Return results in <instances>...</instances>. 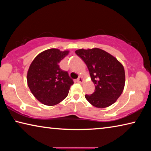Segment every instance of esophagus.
Here are the masks:
<instances>
[{
  "label": "esophagus",
  "instance_id": "esophagus-1",
  "mask_svg": "<svg viewBox=\"0 0 151 151\" xmlns=\"http://www.w3.org/2000/svg\"><path fill=\"white\" fill-rule=\"evenodd\" d=\"M77 82H78V83H83L84 82V78L83 76H79V77L77 78Z\"/></svg>",
  "mask_w": 151,
  "mask_h": 151
}]
</instances>
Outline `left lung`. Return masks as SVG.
<instances>
[{
    "label": "left lung",
    "mask_w": 151,
    "mask_h": 151,
    "mask_svg": "<svg viewBox=\"0 0 151 151\" xmlns=\"http://www.w3.org/2000/svg\"><path fill=\"white\" fill-rule=\"evenodd\" d=\"M87 66L91 81L95 85L94 93L85 95L92 105L106 108L115 103L125 85L124 68L114 56L99 48L76 50Z\"/></svg>",
    "instance_id": "obj_1"
}]
</instances>
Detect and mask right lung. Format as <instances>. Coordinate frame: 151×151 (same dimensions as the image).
Here are the masks:
<instances>
[{"mask_svg": "<svg viewBox=\"0 0 151 151\" xmlns=\"http://www.w3.org/2000/svg\"><path fill=\"white\" fill-rule=\"evenodd\" d=\"M69 50L50 48L42 51L30 64L27 72V85L38 101L47 106H54L67 96L74 82L58 64Z\"/></svg>", "mask_w": 151, "mask_h": 151, "instance_id": "add662e5", "label": "right lung"}]
</instances>
